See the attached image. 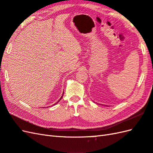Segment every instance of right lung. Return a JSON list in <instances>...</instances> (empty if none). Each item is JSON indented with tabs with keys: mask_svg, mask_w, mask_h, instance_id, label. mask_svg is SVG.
<instances>
[{
	"mask_svg": "<svg viewBox=\"0 0 153 153\" xmlns=\"http://www.w3.org/2000/svg\"><path fill=\"white\" fill-rule=\"evenodd\" d=\"M63 94H64V93H63ZM62 97H63V95H62V97H61V98H60V100H61V98H62ZM60 100H59V101H58V102H57V103H58V102H59V101H60Z\"/></svg>",
	"mask_w": 153,
	"mask_h": 153,
	"instance_id": "1",
	"label": "right lung"
}]
</instances>
